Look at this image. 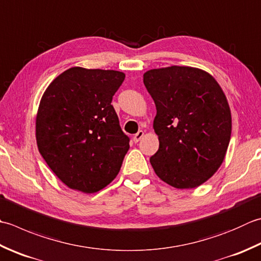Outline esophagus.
Masks as SVG:
<instances>
[{
  "label": "esophagus",
  "mask_w": 261,
  "mask_h": 261,
  "mask_svg": "<svg viewBox=\"0 0 261 261\" xmlns=\"http://www.w3.org/2000/svg\"><path fill=\"white\" fill-rule=\"evenodd\" d=\"M142 137H144V131H138L137 134L134 136V141H135V142H138V141H139V140L141 139Z\"/></svg>",
  "instance_id": "esophagus-1"
}]
</instances>
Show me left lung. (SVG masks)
Masks as SVG:
<instances>
[{"instance_id":"obj_1","label":"left lung","mask_w":261,"mask_h":261,"mask_svg":"<svg viewBox=\"0 0 261 261\" xmlns=\"http://www.w3.org/2000/svg\"><path fill=\"white\" fill-rule=\"evenodd\" d=\"M144 84L157 111L160 148L150 157L152 168L174 188L199 187L221 166L231 139L225 95L211 74L190 66L149 70Z\"/></svg>"}]
</instances>
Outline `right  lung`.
<instances>
[{
  "mask_svg": "<svg viewBox=\"0 0 261 261\" xmlns=\"http://www.w3.org/2000/svg\"><path fill=\"white\" fill-rule=\"evenodd\" d=\"M124 78L120 71L74 66L42 97L36 117L38 150L71 189L97 192L120 172L130 138L111 103Z\"/></svg>",
  "mask_w": 261,
  "mask_h": 261,
  "instance_id": "right-lung-1",
  "label": "right lung"
}]
</instances>
